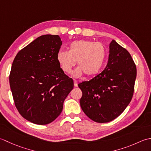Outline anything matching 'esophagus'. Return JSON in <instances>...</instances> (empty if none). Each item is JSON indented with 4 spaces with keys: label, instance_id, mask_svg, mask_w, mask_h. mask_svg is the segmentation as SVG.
Masks as SVG:
<instances>
[{
    "label": "esophagus",
    "instance_id": "34e87169",
    "mask_svg": "<svg viewBox=\"0 0 151 151\" xmlns=\"http://www.w3.org/2000/svg\"><path fill=\"white\" fill-rule=\"evenodd\" d=\"M73 83H74V87H78V81H77L76 80H74V81H73Z\"/></svg>",
    "mask_w": 151,
    "mask_h": 151
}]
</instances>
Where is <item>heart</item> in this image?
<instances>
[{"mask_svg":"<svg viewBox=\"0 0 151 151\" xmlns=\"http://www.w3.org/2000/svg\"><path fill=\"white\" fill-rule=\"evenodd\" d=\"M106 50L101 43L79 40L70 43L69 51L59 50L57 55L58 64L64 72L70 73L76 62L79 66L73 72L74 77L85 74L93 76L103 67Z\"/></svg>","mask_w":151,"mask_h":151,"instance_id":"1","label":"heart"}]
</instances>
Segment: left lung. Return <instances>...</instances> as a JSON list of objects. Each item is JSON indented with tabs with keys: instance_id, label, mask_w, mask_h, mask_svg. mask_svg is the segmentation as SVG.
Returning <instances> with one entry per match:
<instances>
[{
	"instance_id": "left-lung-1",
	"label": "left lung",
	"mask_w": 151,
	"mask_h": 151,
	"mask_svg": "<svg viewBox=\"0 0 151 151\" xmlns=\"http://www.w3.org/2000/svg\"><path fill=\"white\" fill-rule=\"evenodd\" d=\"M136 75L130 53L112 40L106 68L90 81L78 84L82 91L80 106L85 115L99 123L118 117L133 97Z\"/></svg>"
}]
</instances>
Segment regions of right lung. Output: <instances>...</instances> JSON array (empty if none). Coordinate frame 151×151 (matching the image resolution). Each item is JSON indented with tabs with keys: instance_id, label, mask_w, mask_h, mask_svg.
Segmentation results:
<instances>
[{
	"instance_id": "add662e5",
	"label": "right lung",
	"mask_w": 151,
	"mask_h": 151,
	"mask_svg": "<svg viewBox=\"0 0 151 151\" xmlns=\"http://www.w3.org/2000/svg\"><path fill=\"white\" fill-rule=\"evenodd\" d=\"M62 41L58 35L37 38L18 52L9 76L15 106L23 118L36 124L53 122L73 88L57 58Z\"/></svg>"
}]
</instances>
